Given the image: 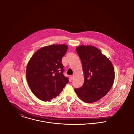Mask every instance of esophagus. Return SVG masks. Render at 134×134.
Returning a JSON list of instances; mask_svg holds the SVG:
<instances>
[{
    "instance_id": "esophagus-1",
    "label": "esophagus",
    "mask_w": 134,
    "mask_h": 134,
    "mask_svg": "<svg viewBox=\"0 0 134 134\" xmlns=\"http://www.w3.org/2000/svg\"><path fill=\"white\" fill-rule=\"evenodd\" d=\"M70 78H71V80H73L74 79V76H72V75L70 76Z\"/></svg>"
}]
</instances>
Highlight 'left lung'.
<instances>
[{"mask_svg":"<svg viewBox=\"0 0 134 134\" xmlns=\"http://www.w3.org/2000/svg\"><path fill=\"white\" fill-rule=\"evenodd\" d=\"M76 52L82 63L84 83L74 90L83 102H95L106 96L113 85V64L96 47L81 45L77 47Z\"/></svg>","mask_w":134,"mask_h":134,"instance_id":"obj_1","label":"left lung"}]
</instances>
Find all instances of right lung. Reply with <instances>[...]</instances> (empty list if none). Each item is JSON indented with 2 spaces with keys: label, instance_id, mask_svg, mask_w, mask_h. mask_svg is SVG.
Instances as JSON below:
<instances>
[{
  "label": "right lung",
  "instance_id": "add662e5",
  "mask_svg": "<svg viewBox=\"0 0 134 134\" xmlns=\"http://www.w3.org/2000/svg\"><path fill=\"white\" fill-rule=\"evenodd\" d=\"M68 49L64 44L42 47L31 58L26 69V78L35 96L51 101L63 90L69 78L64 74L62 59Z\"/></svg>",
  "mask_w": 134,
  "mask_h": 134
}]
</instances>
